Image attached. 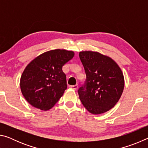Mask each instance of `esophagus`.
<instances>
[{
    "instance_id": "34e87169",
    "label": "esophagus",
    "mask_w": 148,
    "mask_h": 148,
    "mask_svg": "<svg viewBox=\"0 0 148 148\" xmlns=\"http://www.w3.org/2000/svg\"><path fill=\"white\" fill-rule=\"evenodd\" d=\"M71 87L72 89H73L74 90H76L77 88H78V86H77V85L76 84V85H74V86H71Z\"/></svg>"
}]
</instances>
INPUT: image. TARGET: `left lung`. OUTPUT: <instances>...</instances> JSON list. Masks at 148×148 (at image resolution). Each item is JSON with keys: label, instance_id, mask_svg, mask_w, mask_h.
Instances as JSON below:
<instances>
[{"label": "left lung", "instance_id": "left-lung-1", "mask_svg": "<svg viewBox=\"0 0 148 148\" xmlns=\"http://www.w3.org/2000/svg\"><path fill=\"white\" fill-rule=\"evenodd\" d=\"M79 57L86 74L77 91L80 101L90 113H104L116 105L123 91L121 70L114 60L98 52L81 51Z\"/></svg>", "mask_w": 148, "mask_h": 148}]
</instances>
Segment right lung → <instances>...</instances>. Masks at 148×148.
I'll use <instances>...</instances> for the list:
<instances>
[{
    "label": "right lung",
    "mask_w": 148,
    "mask_h": 148,
    "mask_svg": "<svg viewBox=\"0 0 148 148\" xmlns=\"http://www.w3.org/2000/svg\"><path fill=\"white\" fill-rule=\"evenodd\" d=\"M74 56L72 51L54 49L40 55L27 65L20 79L25 99L36 108L48 110L67 88L62 66Z\"/></svg>",
    "instance_id": "obj_1"
}]
</instances>
